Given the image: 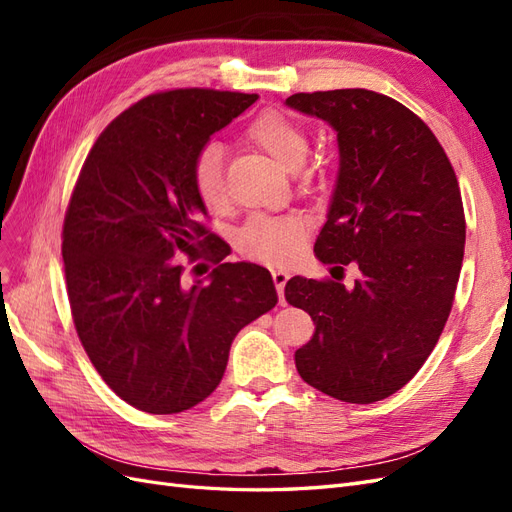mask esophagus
I'll return each instance as SVG.
<instances>
[{
    "label": "esophagus",
    "mask_w": 512,
    "mask_h": 512,
    "mask_svg": "<svg viewBox=\"0 0 512 512\" xmlns=\"http://www.w3.org/2000/svg\"><path fill=\"white\" fill-rule=\"evenodd\" d=\"M288 282V273L286 271H273V284L277 288V294H280V303L286 305L284 301V286Z\"/></svg>",
    "instance_id": "1"
}]
</instances>
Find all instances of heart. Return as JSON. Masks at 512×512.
<instances>
[{
  "label": "heart",
  "mask_w": 512,
  "mask_h": 512,
  "mask_svg": "<svg viewBox=\"0 0 512 512\" xmlns=\"http://www.w3.org/2000/svg\"><path fill=\"white\" fill-rule=\"evenodd\" d=\"M245 138L286 170H297L309 149V134L301 123L273 108L247 123ZM190 183L205 209L222 211L228 205L224 153L218 143L198 149L190 166ZM305 232L307 224L299 215H256L239 230L237 250L262 265H286L299 258Z\"/></svg>",
  "instance_id": "b5f03b06"
}]
</instances>
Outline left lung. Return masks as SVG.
<instances>
[{"instance_id": "obj_1", "label": "left lung", "mask_w": 512, "mask_h": 512, "mask_svg": "<svg viewBox=\"0 0 512 512\" xmlns=\"http://www.w3.org/2000/svg\"><path fill=\"white\" fill-rule=\"evenodd\" d=\"M286 104L337 132L339 177L314 252L335 280L346 265L361 273L352 288L286 284L316 324L294 363L320 393L374 404L414 378L451 314L466 243L457 175L427 123L389 96L333 89Z\"/></svg>"}]
</instances>
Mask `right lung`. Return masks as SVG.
Returning a JSON list of instances; mask_svg holds the SVG:
<instances>
[{
    "label": "right lung",
    "mask_w": 512,
    "mask_h": 512,
    "mask_svg": "<svg viewBox=\"0 0 512 512\" xmlns=\"http://www.w3.org/2000/svg\"><path fill=\"white\" fill-rule=\"evenodd\" d=\"M256 100L200 87L151 94L108 123L74 183L61 230L74 329L102 380L143 412L207 399L232 339L277 303L265 267L222 262L226 243L190 183L198 149ZM200 259L219 267L188 287L182 262Z\"/></svg>",
    "instance_id": "obj_1"
}]
</instances>
